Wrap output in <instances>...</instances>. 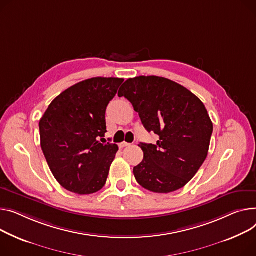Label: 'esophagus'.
Wrapping results in <instances>:
<instances>
[{"label": "esophagus", "instance_id": "1", "mask_svg": "<svg viewBox=\"0 0 256 256\" xmlns=\"http://www.w3.org/2000/svg\"><path fill=\"white\" fill-rule=\"evenodd\" d=\"M130 143H126V142H122V143L119 144V147H120V148H124V147H128V146H130Z\"/></svg>", "mask_w": 256, "mask_h": 256}]
</instances>
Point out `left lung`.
<instances>
[{"label": "left lung", "instance_id": "8db88e82", "mask_svg": "<svg viewBox=\"0 0 256 256\" xmlns=\"http://www.w3.org/2000/svg\"><path fill=\"white\" fill-rule=\"evenodd\" d=\"M118 96L128 98L156 144L140 143L141 164L134 168L137 182L152 192L168 194L188 183L205 162L213 124L202 102L182 85L158 76L128 79Z\"/></svg>", "mask_w": 256, "mask_h": 256}]
</instances>
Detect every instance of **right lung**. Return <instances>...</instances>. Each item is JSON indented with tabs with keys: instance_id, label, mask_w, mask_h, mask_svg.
Instances as JSON below:
<instances>
[{
	"instance_id": "1",
	"label": "right lung",
	"mask_w": 256,
	"mask_h": 256,
	"mask_svg": "<svg viewBox=\"0 0 256 256\" xmlns=\"http://www.w3.org/2000/svg\"><path fill=\"white\" fill-rule=\"evenodd\" d=\"M122 82L105 77L81 81L51 102L40 119L44 156L66 190L90 194L106 184L118 146L100 142L107 132V106Z\"/></svg>"
}]
</instances>
